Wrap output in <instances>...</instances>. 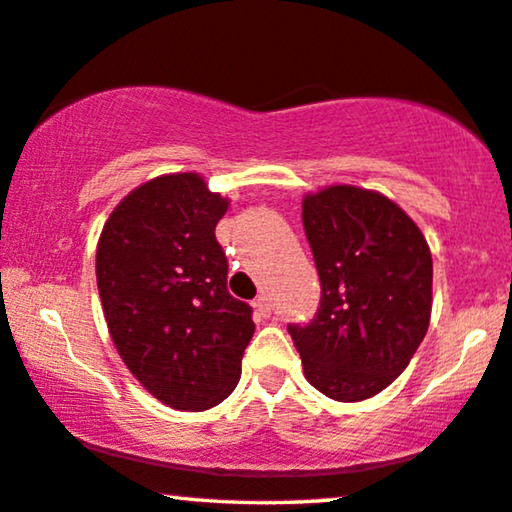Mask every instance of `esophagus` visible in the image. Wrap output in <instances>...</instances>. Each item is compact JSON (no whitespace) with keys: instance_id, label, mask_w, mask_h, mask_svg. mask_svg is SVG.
Returning <instances> with one entry per match:
<instances>
[{"instance_id":"34e87169","label":"esophagus","mask_w":512,"mask_h":512,"mask_svg":"<svg viewBox=\"0 0 512 512\" xmlns=\"http://www.w3.org/2000/svg\"><path fill=\"white\" fill-rule=\"evenodd\" d=\"M254 309H256L258 316H263V318L270 316V313H272V302H270V297H265V295L258 297V300H254Z\"/></svg>"}]
</instances>
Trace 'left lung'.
I'll return each mask as SVG.
<instances>
[{"mask_svg":"<svg viewBox=\"0 0 512 512\" xmlns=\"http://www.w3.org/2000/svg\"><path fill=\"white\" fill-rule=\"evenodd\" d=\"M302 222L320 306L311 322H290L288 332L306 380L327 398L357 403L387 389L428 332V242L387 196L352 185L306 196Z\"/></svg>","mask_w":512,"mask_h":512,"instance_id":"1","label":"left lung"}]
</instances>
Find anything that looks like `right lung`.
<instances>
[{
    "instance_id": "right-lung-1",
    "label": "right lung",
    "mask_w": 512,
    "mask_h": 512,
    "mask_svg": "<svg viewBox=\"0 0 512 512\" xmlns=\"http://www.w3.org/2000/svg\"><path fill=\"white\" fill-rule=\"evenodd\" d=\"M226 210L201 176H160L125 196L98 242V290L116 350L174 410L229 398L256 329L251 306L226 288L229 261L215 238Z\"/></svg>"
}]
</instances>
